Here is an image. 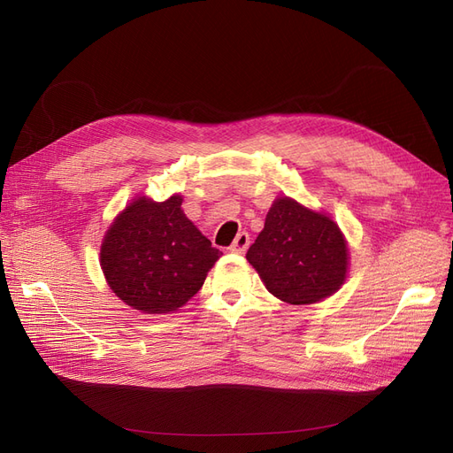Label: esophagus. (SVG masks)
<instances>
[{"instance_id": "34e87169", "label": "esophagus", "mask_w": 453, "mask_h": 453, "mask_svg": "<svg viewBox=\"0 0 453 453\" xmlns=\"http://www.w3.org/2000/svg\"><path fill=\"white\" fill-rule=\"evenodd\" d=\"M248 248H250V234H248V232H240V234L236 236V240L232 242L230 251L242 255V253L248 251Z\"/></svg>"}]
</instances>
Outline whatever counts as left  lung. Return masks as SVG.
<instances>
[{
  "label": "left lung",
  "mask_w": 453,
  "mask_h": 453,
  "mask_svg": "<svg viewBox=\"0 0 453 453\" xmlns=\"http://www.w3.org/2000/svg\"><path fill=\"white\" fill-rule=\"evenodd\" d=\"M248 260L266 289L289 304H311L333 295L346 280L348 248L333 219L278 198Z\"/></svg>",
  "instance_id": "obj_1"
}]
</instances>
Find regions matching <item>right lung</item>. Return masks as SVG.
I'll use <instances>...</instances> for the list:
<instances>
[{
  "label": "right lung",
  "mask_w": 453,
  "mask_h": 453,
  "mask_svg": "<svg viewBox=\"0 0 453 453\" xmlns=\"http://www.w3.org/2000/svg\"><path fill=\"white\" fill-rule=\"evenodd\" d=\"M181 202L177 195L166 202L138 198L115 219L102 243L109 287L143 313L181 308L223 255L185 217Z\"/></svg>",
  "instance_id": "1"
}]
</instances>
